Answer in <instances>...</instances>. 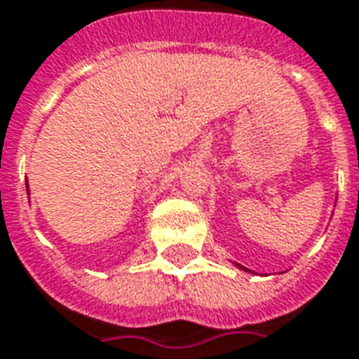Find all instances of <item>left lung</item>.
Returning <instances> with one entry per match:
<instances>
[{
  "instance_id": "1",
  "label": "left lung",
  "mask_w": 359,
  "mask_h": 359,
  "mask_svg": "<svg viewBox=\"0 0 359 359\" xmlns=\"http://www.w3.org/2000/svg\"><path fill=\"white\" fill-rule=\"evenodd\" d=\"M238 266H240V264H238ZM241 268V270H247V268H243V266H240Z\"/></svg>"
}]
</instances>
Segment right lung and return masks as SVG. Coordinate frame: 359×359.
<instances>
[{
  "label": "right lung",
  "instance_id": "add662e5",
  "mask_svg": "<svg viewBox=\"0 0 359 359\" xmlns=\"http://www.w3.org/2000/svg\"><path fill=\"white\" fill-rule=\"evenodd\" d=\"M26 188H28V182H26Z\"/></svg>",
  "mask_w": 359,
  "mask_h": 359
}]
</instances>
